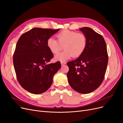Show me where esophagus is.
<instances>
[{
	"mask_svg": "<svg viewBox=\"0 0 123 123\" xmlns=\"http://www.w3.org/2000/svg\"><path fill=\"white\" fill-rule=\"evenodd\" d=\"M65 64H66V62H61L62 66H63V65H65Z\"/></svg>",
	"mask_w": 123,
	"mask_h": 123,
	"instance_id": "34e87169",
	"label": "esophagus"
}]
</instances>
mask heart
Instances as JSON below:
<instances>
[{"label": "heart", "mask_w": 123, "mask_h": 123, "mask_svg": "<svg viewBox=\"0 0 123 123\" xmlns=\"http://www.w3.org/2000/svg\"><path fill=\"white\" fill-rule=\"evenodd\" d=\"M57 40L50 37L47 41V46L50 51L55 54L59 52L63 46L65 50L55 56L56 61L64 62L73 57H78L84 52L87 45L86 35L82 33L63 30L56 35Z\"/></svg>", "instance_id": "obj_1"}]
</instances>
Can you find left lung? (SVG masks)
I'll list each match as a JSON object with an SVG mask.
<instances>
[{"label":"left lung","instance_id":"left-lung-1","mask_svg":"<svg viewBox=\"0 0 123 123\" xmlns=\"http://www.w3.org/2000/svg\"><path fill=\"white\" fill-rule=\"evenodd\" d=\"M87 39L84 52L77 59L67 62V77L70 86L81 94L96 90L104 79L108 61L106 45L103 37L90 27L79 29Z\"/></svg>","mask_w":123,"mask_h":123}]
</instances>
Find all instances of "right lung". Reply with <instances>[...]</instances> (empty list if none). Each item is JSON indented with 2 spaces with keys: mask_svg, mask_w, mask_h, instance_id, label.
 Segmentation results:
<instances>
[{
  "mask_svg": "<svg viewBox=\"0 0 123 123\" xmlns=\"http://www.w3.org/2000/svg\"><path fill=\"white\" fill-rule=\"evenodd\" d=\"M60 29L33 28L21 36L13 55L17 79L20 86L33 94H42L51 86L53 77L61 68L60 62L48 63L53 55L47 41Z\"/></svg>",
  "mask_w": 123,
  "mask_h": 123,
  "instance_id": "obj_1",
  "label": "right lung"
}]
</instances>
